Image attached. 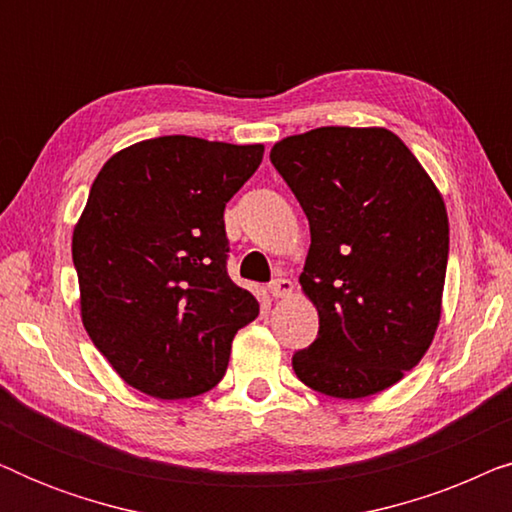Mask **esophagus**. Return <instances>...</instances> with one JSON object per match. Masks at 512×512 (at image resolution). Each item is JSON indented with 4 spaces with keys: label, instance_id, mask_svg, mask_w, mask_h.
Wrapping results in <instances>:
<instances>
[{
    "label": "esophagus",
    "instance_id": "esophagus-1",
    "mask_svg": "<svg viewBox=\"0 0 512 512\" xmlns=\"http://www.w3.org/2000/svg\"><path fill=\"white\" fill-rule=\"evenodd\" d=\"M268 291H270L272 298H286V296H291L293 282H291V279H286V277H277L275 282H270Z\"/></svg>",
    "mask_w": 512,
    "mask_h": 512
}]
</instances>
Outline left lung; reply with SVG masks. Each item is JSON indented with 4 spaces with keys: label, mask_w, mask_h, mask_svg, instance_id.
Here are the masks:
<instances>
[{
    "label": "left lung",
    "mask_w": 512,
    "mask_h": 512,
    "mask_svg": "<svg viewBox=\"0 0 512 512\" xmlns=\"http://www.w3.org/2000/svg\"><path fill=\"white\" fill-rule=\"evenodd\" d=\"M310 221L300 286L319 333L293 354L298 380L333 398L389 389L440 321L450 251L445 202L394 132L317 128L270 151Z\"/></svg>",
    "instance_id": "obj_1"
}]
</instances>
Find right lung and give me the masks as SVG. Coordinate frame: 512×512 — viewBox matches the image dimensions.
<instances>
[{"instance_id": "obj_1", "label": "right lung", "mask_w": 512, "mask_h": 512, "mask_svg": "<svg viewBox=\"0 0 512 512\" xmlns=\"http://www.w3.org/2000/svg\"><path fill=\"white\" fill-rule=\"evenodd\" d=\"M263 144L170 135L111 156L72 237L83 326L111 368L153 398L221 382L258 300L228 277L226 202Z\"/></svg>"}]
</instances>
